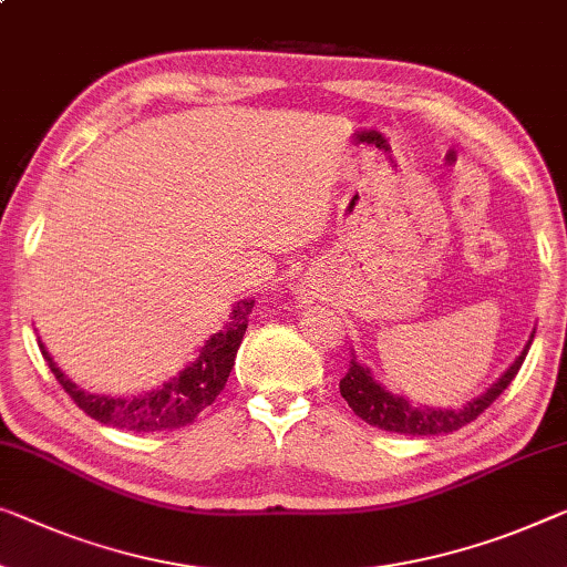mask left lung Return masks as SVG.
Listing matches in <instances>:
<instances>
[{
	"mask_svg": "<svg viewBox=\"0 0 567 567\" xmlns=\"http://www.w3.org/2000/svg\"><path fill=\"white\" fill-rule=\"evenodd\" d=\"M532 338H535V331H532L529 341L525 349H522L519 357L514 359V364L506 369L484 394H478L476 400H471L466 408L461 410L412 408L410 400L396 396L390 390H384L379 382H374L371 371L367 367H361L357 357H351L349 371H346V377L338 386H341V396L349 402V408L357 412L361 420L369 422V425H374L379 430H390V433L400 435H445L476 420L481 412L512 384V379L517 377V371L525 364Z\"/></svg>",
	"mask_w": 567,
	"mask_h": 567,
	"instance_id": "1",
	"label": "left lung"
}]
</instances>
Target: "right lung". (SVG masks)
Wrapping results in <instances>:
<instances>
[{
  "mask_svg": "<svg viewBox=\"0 0 567 567\" xmlns=\"http://www.w3.org/2000/svg\"><path fill=\"white\" fill-rule=\"evenodd\" d=\"M251 308H255V300L251 298L236 302L226 326L208 338L206 346L198 351L196 361H190V364L185 367L181 374L173 377L171 382L159 384L157 390L142 394L106 396L83 392L63 374L61 367L50 359V353L42 343L40 351L63 390L71 394V400L79 404L89 417H94L116 430L159 433V430L190 425V422L196 420L208 404H214L216 396L221 394L226 379H229L234 369V359L241 346V338L247 333Z\"/></svg>",
  "mask_w": 567,
  "mask_h": 567,
  "instance_id": "right-lung-1",
  "label": "right lung"
}]
</instances>
